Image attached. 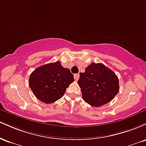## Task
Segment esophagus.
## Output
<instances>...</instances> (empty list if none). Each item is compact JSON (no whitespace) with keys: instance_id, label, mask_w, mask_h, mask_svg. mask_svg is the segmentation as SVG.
<instances>
[{"instance_id":"obj_1","label":"esophagus","mask_w":146,"mask_h":146,"mask_svg":"<svg viewBox=\"0 0 146 146\" xmlns=\"http://www.w3.org/2000/svg\"><path fill=\"white\" fill-rule=\"evenodd\" d=\"M79 78H80V75L78 74V73H77V74H74V78L75 81H78L79 80Z\"/></svg>"}]
</instances>
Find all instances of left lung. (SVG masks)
Returning <instances> with one entry per match:
<instances>
[{"label":"left lung","instance_id":"obj_1","mask_svg":"<svg viewBox=\"0 0 146 146\" xmlns=\"http://www.w3.org/2000/svg\"><path fill=\"white\" fill-rule=\"evenodd\" d=\"M78 84L84 101L95 107L108 103L119 90L117 75L102 63L88 65L84 73H80Z\"/></svg>","mask_w":146,"mask_h":146}]
</instances>
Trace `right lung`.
Instances as JSON below:
<instances>
[{"label":"right lung","instance_id":"right-lung-1","mask_svg":"<svg viewBox=\"0 0 146 146\" xmlns=\"http://www.w3.org/2000/svg\"><path fill=\"white\" fill-rule=\"evenodd\" d=\"M73 81V75L70 70L64 68L57 61L35 69L30 75L29 84L38 100L51 104L61 98Z\"/></svg>","mask_w":146,"mask_h":146}]
</instances>
